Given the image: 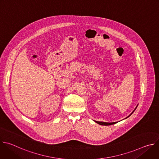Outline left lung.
Wrapping results in <instances>:
<instances>
[{"label":"left lung","mask_w":159,"mask_h":159,"mask_svg":"<svg viewBox=\"0 0 159 159\" xmlns=\"http://www.w3.org/2000/svg\"><path fill=\"white\" fill-rule=\"evenodd\" d=\"M137 106H138V105L137 106V107H135V109L133 110V111L131 113V114L128 116V117H126L125 119H126L127 118H128V117H129L133 113V112L135 111V109H137ZM95 122L96 123H97L98 124H99V125H104V126H109V125H114V124H115V123H116L117 122H112V123H107V122H102V121H95Z\"/></svg>","instance_id":"obj_1"}]
</instances>
